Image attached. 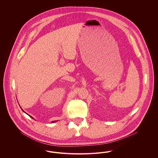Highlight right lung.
<instances>
[{
	"mask_svg": "<svg viewBox=\"0 0 158 158\" xmlns=\"http://www.w3.org/2000/svg\"><path fill=\"white\" fill-rule=\"evenodd\" d=\"M30 117H31V118H32V117H31V116H30ZM55 121H52V123H54V122H55Z\"/></svg>",
	"mask_w": 158,
	"mask_h": 158,
	"instance_id": "right-lung-1",
	"label": "right lung"
}]
</instances>
